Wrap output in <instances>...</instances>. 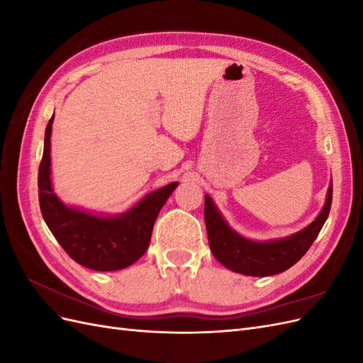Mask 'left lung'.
<instances>
[{
  "mask_svg": "<svg viewBox=\"0 0 363 363\" xmlns=\"http://www.w3.org/2000/svg\"><path fill=\"white\" fill-rule=\"evenodd\" d=\"M332 196L333 184L330 183L321 213L301 232L284 239L269 240V242H255V240L245 239L233 232L216 211L211 196L206 195L204 221L208 245H211L216 260L235 272L252 277H267L280 274L295 265L311 248L316 236L320 235L325 219L330 213Z\"/></svg>",
  "mask_w": 363,
  "mask_h": 363,
  "instance_id": "8db88e82",
  "label": "left lung"
}]
</instances>
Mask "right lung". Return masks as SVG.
Returning <instances> with one entry per match:
<instances>
[{
	"label": "right lung",
	"instance_id": "1",
	"mask_svg": "<svg viewBox=\"0 0 363 363\" xmlns=\"http://www.w3.org/2000/svg\"><path fill=\"white\" fill-rule=\"evenodd\" d=\"M54 116L45 130L38 188L43 219L68 256L95 271H116L130 267L145 255L156 218L179 183H169L148 194L128 212L101 218L65 206L52 191L50 179V138Z\"/></svg>",
	"mask_w": 363,
	"mask_h": 363
}]
</instances>
